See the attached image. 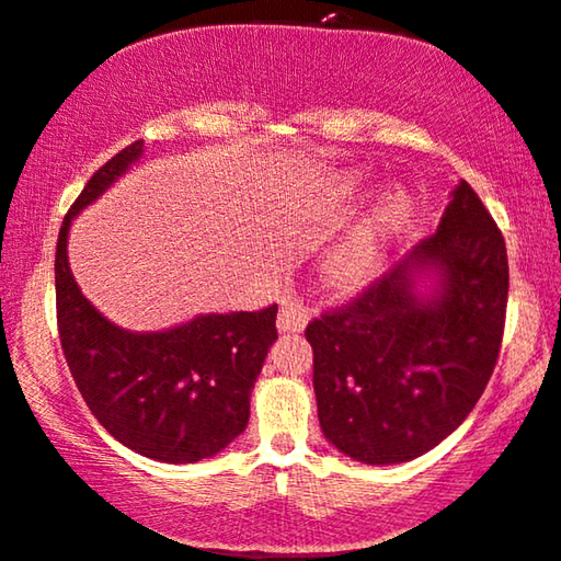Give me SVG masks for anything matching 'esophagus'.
I'll return each instance as SVG.
<instances>
[{"instance_id":"1","label":"esophagus","mask_w":561,"mask_h":561,"mask_svg":"<svg viewBox=\"0 0 561 561\" xmlns=\"http://www.w3.org/2000/svg\"><path fill=\"white\" fill-rule=\"evenodd\" d=\"M309 324V309L298 301H283L278 313V332H304Z\"/></svg>"}]
</instances>
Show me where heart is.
I'll use <instances>...</instances> for the list:
<instances>
[{
  "label": "heart",
  "mask_w": 561,
  "mask_h": 561,
  "mask_svg": "<svg viewBox=\"0 0 561 561\" xmlns=\"http://www.w3.org/2000/svg\"><path fill=\"white\" fill-rule=\"evenodd\" d=\"M373 179L365 168H347L321 179L301 204L304 219L327 221L355 209L370 194ZM411 191L405 186H388L375 196L367 211L336 240L321 257V283L340 296H352L370 288L386 271L388 257L398 240L413 225Z\"/></svg>",
  "instance_id": "heart-1"
}]
</instances>
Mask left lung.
Segmentation results:
<instances>
[{"instance_id": "8db88e82", "label": "left lung", "mask_w": 561, "mask_h": 561, "mask_svg": "<svg viewBox=\"0 0 561 561\" xmlns=\"http://www.w3.org/2000/svg\"><path fill=\"white\" fill-rule=\"evenodd\" d=\"M505 304V240L459 181L432 237L306 327L327 439L365 465L409 462L447 439L493 375Z\"/></svg>"}]
</instances>
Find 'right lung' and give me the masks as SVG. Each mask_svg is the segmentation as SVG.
I'll return each mask as SVG.
<instances>
[{
  "label": "right lung",
  "mask_w": 561,
  "mask_h": 561,
  "mask_svg": "<svg viewBox=\"0 0 561 561\" xmlns=\"http://www.w3.org/2000/svg\"><path fill=\"white\" fill-rule=\"evenodd\" d=\"M140 158L137 140L106 160L60 225L58 334L76 388L114 439L158 462L191 465L217 455L248 426L250 393L278 340V304L263 311L202 313L163 332H129L94 309L68 265V229Z\"/></svg>",
  "instance_id": "obj_1"
}]
</instances>
